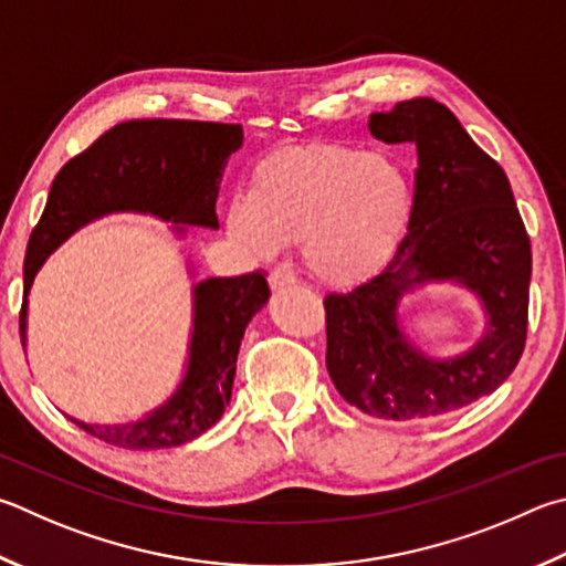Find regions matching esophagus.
I'll return each mask as SVG.
<instances>
[{
	"label": "esophagus",
	"instance_id": "1",
	"mask_svg": "<svg viewBox=\"0 0 566 566\" xmlns=\"http://www.w3.org/2000/svg\"><path fill=\"white\" fill-rule=\"evenodd\" d=\"M266 280H270L272 290H284V286H292L296 282V276L286 266H274Z\"/></svg>",
	"mask_w": 566,
	"mask_h": 566
}]
</instances>
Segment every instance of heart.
<instances>
[{
    "label": "heart",
    "mask_w": 566,
    "mask_h": 566,
    "mask_svg": "<svg viewBox=\"0 0 566 566\" xmlns=\"http://www.w3.org/2000/svg\"><path fill=\"white\" fill-rule=\"evenodd\" d=\"M413 218V185L384 153L316 146L274 153L256 166L250 195L228 210V230L252 254L302 240L310 272L348 286L396 254Z\"/></svg>",
    "instance_id": "obj_1"
}]
</instances>
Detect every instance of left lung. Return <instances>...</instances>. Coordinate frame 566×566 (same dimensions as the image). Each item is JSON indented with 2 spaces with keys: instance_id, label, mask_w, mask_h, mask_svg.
<instances>
[{
  "instance_id": "1",
  "label": "left lung",
  "mask_w": 566,
  "mask_h": 566,
  "mask_svg": "<svg viewBox=\"0 0 566 566\" xmlns=\"http://www.w3.org/2000/svg\"><path fill=\"white\" fill-rule=\"evenodd\" d=\"M368 130L416 146L413 218L381 272L324 300L326 368L346 403L368 416H443L505 384L525 352L530 238L505 170L443 104L400 101L371 113ZM440 281L460 283L486 310V334L450 359L420 353L397 312L406 293Z\"/></svg>"
}]
</instances>
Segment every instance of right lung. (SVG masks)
<instances>
[{
	"instance_id": "add662e5",
	"label": "right lung",
	"mask_w": 566,
	"mask_h": 566,
	"mask_svg": "<svg viewBox=\"0 0 566 566\" xmlns=\"http://www.w3.org/2000/svg\"><path fill=\"white\" fill-rule=\"evenodd\" d=\"M242 126L202 120H126L94 146L71 158L51 182L44 214L29 238L24 256V302L19 334L27 346V306L34 276L46 256L71 234L111 212L153 214L172 222L218 228L214 200L228 158L242 148ZM270 300L262 272L210 276L192 286V334L188 366L166 403L130 423H84L104 443L126 450L176 448L200 438L224 413L232 398L234 368L252 316Z\"/></svg>"
}]
</instances>
